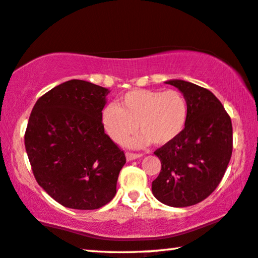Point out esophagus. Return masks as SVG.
<instances>
[{
	"label": "esophagus",
	"mask_w": 258,
	"mask_h": 258,
	"mask_svg": "<svg viewBox=\"0 0 258 258\" xmlns=\"http://www.w3.org/2000/svg\"><path fill=\"white\" fill-rule=\"evenodd\" d=\"M140 157H143L142 153H131V152H127L126 153V159L128 160V161L138 159V158H140Z\"/></svg>",
	"instance_id": "1"
}]
</instances>
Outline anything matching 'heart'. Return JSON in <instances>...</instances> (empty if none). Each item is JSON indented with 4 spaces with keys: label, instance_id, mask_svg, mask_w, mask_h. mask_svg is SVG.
Instances as JSON below:
<instances>
[{
    "label": "heart",
    "instance_id": "obj_1",
    "mask_svg": "<svg viewBox=\"0 0 258 258\" xmlns=\"http://www.w3.org/2000/svg\"><path fill=\"white\" fill-rule=\"evenodd\" d=\"M187 116L188 105L180 92L133 89L119 99L118 106H106L101 120L107 135L118 144L138 128L142 133L128 144L142 147L152 142L163 146L176 140L186 126Z\"/></svg>",
    "mask_w": 258,
    "mask_h": 258
}]
</instances>
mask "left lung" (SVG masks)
<instances>
[{
    "mask_svg": "<svg viewBox=\"0 0 258 258\" xmlns=\"http://www.w3.org/2000/svg\"><path fill=\"white\" fill-rule=\"evenodd\" d=\"M166 84L186 98L188 116L183 133L154 151L161 170L152 192L161 203L185 208L204 201L221 183L232 154V123L209 89L184 80Z\"/></svg>",
    "mask_w": 258,
    "mask_h": 258,
    "instance_id": "8db88e82",
    "label": "left lung"
}]
</instances>
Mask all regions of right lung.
I'll return each instance as SVG.
<instances>
[{
	"instance_id": "right-lung-1",
	"label": "right lung",
	"mask_w": 258,
	"mask_h": 258,
	"mask_svg": "<svg viewBox=\"0 0 258 258\" xmlns=\"http://www.w3.org/2000/svg\"><path fill=\"white\" fill-rule=\"evenodd\" d=\"M107 88L70 80L43 94L30 113L25 146L34 177L57 203L94 210L112 201L126 157L105 133Z\"/></svg>"
}]
</instances>
